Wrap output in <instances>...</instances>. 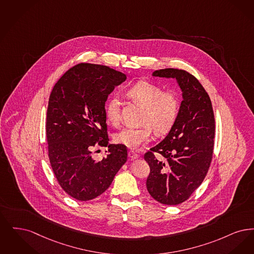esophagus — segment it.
I'll list each match as a JSON object with an SVG mask.
<instances>
[{
	"label": "esophagus",
	"mask_w": 254,
	"mask_h": 254,
	"mask_svg": "<svg viewBox=\"0 0 254 254\" xmlns=\"http://www.w3.org/2000/svg\"><path fill=\"white\" fill-rule=\"evenodd\" d=\"M128 155H129V157H130L132 160H133V159H136V158L138 157V155H137L136 153H134L133 151H129Z\"/></svg>",
	"instance_id": "34e87169"
}]
</instances>
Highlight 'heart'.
<instances>
[{"label": "heart", "mask_w": 254, "mask_h": 254, "mask_svg": "<svg viewBox=\"0 0 254 254\" xmlns=\"http://www.w3.org/2000/svg\"><path fill=\"white\" fill-rule=\"evenodd\" d=\"M128 95L144 106L139 126L124 127L114 134V141L131 149H137L151 140L153 129L157 134L169 132L177 122L181 100L175 90H166L147 80H138L128 89ZM105 115L112 125L121 122V103L114 95L106 105Z\"/></svg>", "instance_id": "obj_1"}]
</instances>
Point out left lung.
I'll return each instance as SVG.
<instances>
[{
	"instance_id": "8db88e82",
	"label": "left lung",
	"mask_w": 254,
	"mask_h": 254,
	"mask_svg": "<svg viewBox=\"0 0 254 254\" xmlns=\"http://www.w3.org/2000/svg\"><path fill=\"white\" fill-rule=\"evenodd\" d=\"M153 76L177 78L183 100L168 135L144 155L150 166L146 187L159 203L178 205L190 198L209 171L214 145V114L208 93L187 71L166 68L156 70Z\"/></svg>"
}]
</instances>
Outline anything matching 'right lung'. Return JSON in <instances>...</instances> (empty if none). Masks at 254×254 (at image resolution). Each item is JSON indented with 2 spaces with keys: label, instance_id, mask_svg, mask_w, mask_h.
Here are the masks:
<instances>
[{
  "label": "right lung",
  "instance_id": "add662e5",
  "mask_svg": "<svg viewBox=\"0 0 254 254\" xmlns=\"http://www.w3.org/2000/svg\"><path fill=\"white\" fill-rule=\"evenodd\" d=\"M125 79L109 66L78 64L52 89L45 123L48 157L60 186L73 198L100 195L127 160L122 144H110L99 161L92 156L94 148L108 145L105 102Z\"/></svg>",
  "mask_w": 254,
  "mask_h": 254
}]
</instances>
